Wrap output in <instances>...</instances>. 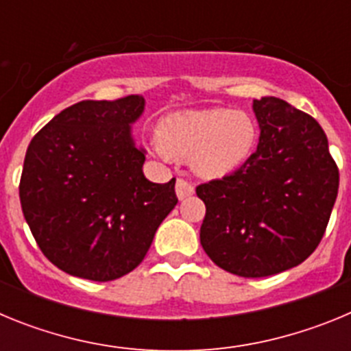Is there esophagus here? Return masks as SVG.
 Returning <instances> with one entry per match:
<instances>
[{
	"mask_svg": "<svg viewBox=\"0 0 351 351\" xmlns=\"http://www.w3.org/2000/svg\"><path fill=\"white\" fill-rule=\"evenodd\" d=\"M176 193H178L179 200H184V198L191 197L195 193V186L186 181V179L179 178L178 182H176Z\"/></svg>",
	"mask_w": 351,
	"mask_h": 351,
	"instance_id": "obj_1",
	"label": "esophagus"
}]
</instances>
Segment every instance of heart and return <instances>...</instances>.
<instances>
[{
	"instance_id": "b5f03b06",
	"label": "heart",
	"mask_w": 351,
	"mask_h": 351,
	"mask_svg": "<svg viewBox=\"0 0 351 351\" xmlns=\"http://www.w3.org/2000/svg\"><path fill=\"white\" fill-rule=\"evenodd\" d=\"M258 142L255 119L241 110L207 108L167 117L154 149L161 156H190L202 178H223L243 167Z\"/></svg>"
}]
</instances>
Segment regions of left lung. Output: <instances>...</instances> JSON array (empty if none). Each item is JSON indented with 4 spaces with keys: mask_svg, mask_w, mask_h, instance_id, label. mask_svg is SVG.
<instances>
[{
    "mask_svg": "<svg viewBox=\"0 0 351 351\" xmlns=\"http://www.w3.org/2000/svg\"><path fill=\"white\" fill-rule=\"evenodd\" d=\"M256 153L235 172L197 186L206 204L200 244L218 267L263 278L295 267L318 247L339 188V169L318 121L285 100L253 101Z\"/></svg>",
    "mask_w": 351,
    "mask_h": 351,
    "instance_id": "left-lung-1",
    "label": "left lung"
}]
</instances>
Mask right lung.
<instances>
[{"label":"right lung","mask_w":351,"mask_h":351,"mask_svg":"<svg viewBox=\"0 0 351 351\" xmlns=\"http://www.w3.org/2000/svg\"><path fill=\"white\" fill-rule=\"evenodd\" d=\"M144 98L84 100L36 133L19 197L42 253L66 274L112 281L144 260L158 226L178 204L176 179L144 178V151L130 125Z\"/></svg>","instance_id":"1"}]
</instances>
